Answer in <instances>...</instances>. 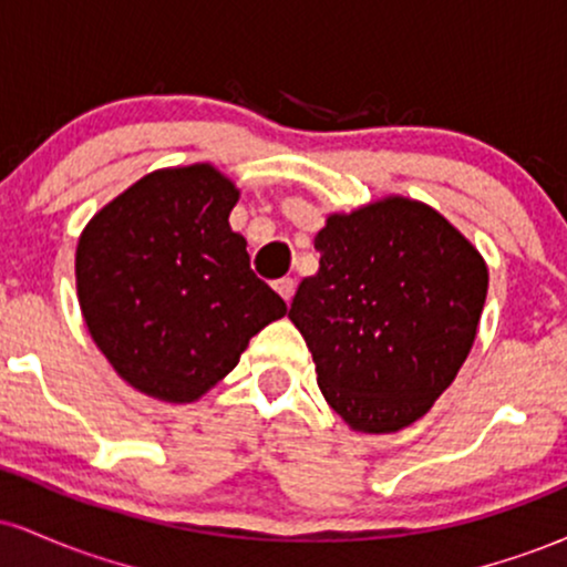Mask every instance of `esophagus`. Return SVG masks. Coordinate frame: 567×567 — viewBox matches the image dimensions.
<instances>
[{"label": "esophagus", "instance_id": "esophagus-1", "mask_svg": "<svg viewBox=\"0 0 567 567\" xmlns=\"http://www.w3.org/2000/svg\"><path fill=\"white\" fill-rule=\"evenodd\" d=\"M275 290L279 292V296L285 298V301H290L292 292H296V279H290V277L277 279V282H275Z\"/></svg>", "mask_w": 567, "mask_h": 567}]
</instances>
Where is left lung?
<instances>
[{"label": "left lung", "instance_id": "obj_1", "mask_svg": "<svg viewBox=\"0 0 567 567\" xmlns=\"http://www.w3.org/2000/svg\"><path fill=\"white\" fill-rule=\"evenodd\" d=\"M320 271L298 285L290 320L317 383L349 426H410L451 386L487 296L480 252L432 207L389 197L317 234Z\"/></svg>", "mask_w": 567, "mask_h": 567}]
</instances>
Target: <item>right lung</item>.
I'll return each instance as SVG.
<instances>
[{
  "label": "right lung",
  "instance_id": "1",
  "mask_svg": "<svg viewBox=\"0 0 567 567\" xmlns=\"http://www.w3.org/2000/svg\"><path fill=\"white\" fill-rule=\"evenodd\" d=\"M239 192L210 165L141 178L103 207L76 247L84 322L141 392L192 402L239 362L288 306L231 231Z\"/></svg>",
  "mask_w": 567,
  "mask_h": 567
}]
</instances>
